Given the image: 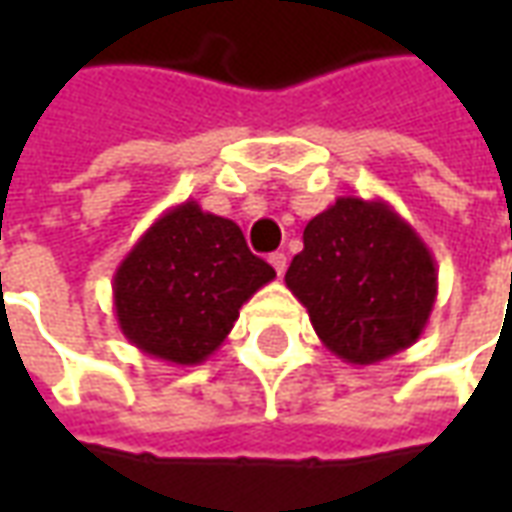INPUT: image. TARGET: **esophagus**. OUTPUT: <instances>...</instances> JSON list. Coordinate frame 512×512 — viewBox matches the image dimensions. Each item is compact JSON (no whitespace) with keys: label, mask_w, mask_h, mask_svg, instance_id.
I'll use <instances>...</instances> for the list:
<instances>
[{"label":"esophagus","mask_w":512,"mask_h":512,"mask_svg":"<svg viewBox=\"0 0 512 512\" xmlns=\"http://www.w3.org/2000/svg\"><path fill=\"white\" fill-rule=\"evenodd\" d=\"M268 263L274 266V271H277V277H282V274H285V268H288V257L282 255V252H274V255L268 257Z\"/></svg>","instance_id":"34e87169"}]
</instances>
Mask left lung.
<instances>
[{
  "mask_svg": "<svg viewBox=\"0 0 512 512\" xmlns=\"http://www.w3.org/2000/svg\"><path fill=\"white\" fill-rule=\"evenodd\" d=\"M285 285L334 356L376 365L425 332L439 274L425 241L389 202L348 194L304 227Z\"/></svg>",
  "mask_w": 512,
  "mask_h": 512,
  "instance_id": "left-lung-1",
  "label": "left lung"
}]
</instances>
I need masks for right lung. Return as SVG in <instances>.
Returning a JSON list of instances; mask_svg holds the SVG:
<instances>
[{"instance_id": "1", "label": "right lung", "mask_w": 512, "mask_h": 512, "mask_svg": "<svg viewBox=\"0 0 512 512\" xmlns=\"http://www.w3.org/2000/svg\"><path fill=\"white\" fill-rule=\"evenodd\" d=\"M274 277L233 219L186 200L161 213L117 266V323L142 354L200 365L224 343L238 310Z\"/></svg>"}]
</instances>
